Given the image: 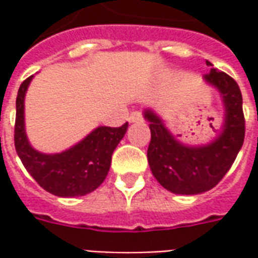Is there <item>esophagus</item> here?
Masks as SVG:
<instances>
[{"label":"esophagus","mask_w":258,"mask_h":258,"mask_svg":"<svg viewBox=\"0 0 258 258\" xmlns=\"http://www.w3.org/2000/svg\"><path fill=\"white\" fill-rule=\"evenodd\" d=\"M142 120H144V117H142V113L141 112H133L128 117L130 123H141Z\"/></svg>","instance_id":"obj_1"}]
</instances>
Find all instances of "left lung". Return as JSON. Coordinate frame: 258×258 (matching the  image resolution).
Instances as JSON below:
<instances>
[{
    "label": "left lung",
    "mask_w": 258,
    "mask_h": 258,
    "mask_svg": "<svg viewBox=\"0 0 258 258\" xmlns=\"http://www.w3.org/2000/svg\"><path fill=\"white\" fill-rule=\"evenodd\" d=\"M203 80L216 88L222 99L224 121L221 131L203 145H188L177 140L153 109L144 110L149 123L151 144L148 162L153 177L163 188L175 195H198L214 188L228 173L244 140L242 92L236 81L213 69Z\"/></svg>",
    "instance_id": "1"
}]
</instances>
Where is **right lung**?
Returning <instances> with one entry per match:
<instances>
[{"mask_svg":"<svg viewBox=\"0 0 258 258\" xmlns=\"http://www.w3.org/2000/svg\"><path fill=\"white\" fill-rule=\"evenodd\" d=\"M33 77L26 79L18 91L15 121L16 153L29 174L49 194L59 198L91 194L106 178L113 152L123 140L128 123L116 128L99 125L60 153L38 152L31 146L25 125V96Z\"/></svg>","mask_w":258,"mask_h":258,"instance_id":"1","label":"right lung"}]
</instances>
